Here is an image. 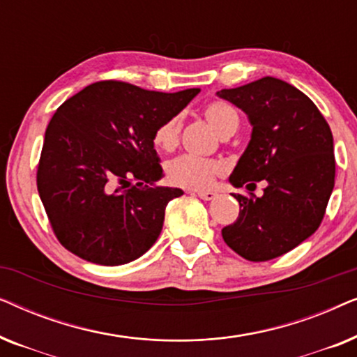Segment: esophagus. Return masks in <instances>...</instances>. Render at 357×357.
<instances>
[{
  "label": "esophagus",
  "mask_w": 357,
  "mask_h": 357,
  "mask_svg": "<svg viewBox=\"0 0 357 357\" xmlns=\"http://www.w3.org/2000/svg\"><path fill=\"white\" fill-rule=\"evenodd\" d=\"M198 197L202 198V199H204V202H211V199L216 198L218 195L214 193V192H198Z\"/></svg>",
  "instance_id": "esophagus-1"
}]
</instances>
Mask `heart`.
I'll use <instances>...</instances> for the list:
<instances>
[{
  "instance_id": "1",
  "label": "heart",
  "mask_w": 357,
  "mask_h": 357,
  "mask_svg": "<svg viewBox=\"0 0 357 357\" xmlns=\"http://www.w3.org/2000/svg\"><path fill=\"white\" fill-rule=\"evenodd\" d=\"M204 119L208 123L218 131V135L226 136L231 133H236L238 128V115L232 105L226 104V102L216 100L209 102L204 107ZM180 131H182V116L174 115L164 123L158 126L154 133V143L159 149L162 151H174L178 146L180 141ZM222 165L211 159L197 158V155H180L170 160L165 167L167 172V178L174 185L183 188H195L202 190L208 188L213 183L216 175L221 174Z\"/></svg>"
}]
</instances>
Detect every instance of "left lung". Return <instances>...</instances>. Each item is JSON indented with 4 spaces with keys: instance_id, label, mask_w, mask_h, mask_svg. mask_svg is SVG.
<instances>
[{
    "instance_id": "left-lung-1",
    "label": "left lung",
    "mask_w": 357,
    "mask_h": 357,
    "mask_svg": "<svg viewBox=\"0 0 357 357\" xmlns=\"http://www.w3.org/2000/svg\"><path fill=\"white\" fill-rule=\"evenodd\" d=\"M216 96L238 107L252 125L250 141L229 182L236 188L266 182L260 198L232 195L241 213L222 229L224 242L250 261L284 255L319 229L333 192L330 126L304 92L278 77Z\"/></svg>"
}]
</instances>
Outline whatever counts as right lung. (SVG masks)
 Masks as SVG:
<instances>
[{
	"label": "right lung",
	"instance_id": "add662e5",
	"mask_svg": "<svg viewBox=\"0 0 357 357\" xmlns=\"http://www.w3.org/2000/svg\"><path fill=\"white\" fill-rule=\"evenodd\" d=\"M198 92L100 81L58 107L45 131L37 188L63 247L105 266L125 265L153 247L165 206L183 195L155 183L164 174L154 133Z\"/></svg>",
	"mask_w": 357,
	"mask_h": 357
}]
</instances>
